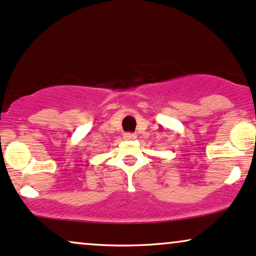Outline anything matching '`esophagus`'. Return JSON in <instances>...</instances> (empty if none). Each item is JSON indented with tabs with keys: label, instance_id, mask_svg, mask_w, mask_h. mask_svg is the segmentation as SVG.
I'll return each instance as SVG.
<instances>
[{
	"label": "esophagus",
	"instance_id": "1",
	"mask_svg": "<svg viewBox=\"0 0 256 256\" xmlns=\"http://www.w3.org/2000/svg\"><path fill=\"white\" fill-rule=\"evenodd\" d=\"M134 138H136L134 134H130V132L124 134V139H126V140H131V139H134Z\"/></svg>",
	"mask_w": 256,
	"mask_h": 256
}]
</instances>
